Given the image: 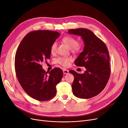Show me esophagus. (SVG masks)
I'll use <instances>...</instances> for the list:
<instances>
[{
	"mask_svg": "<svg viewBox=\"0 0 128 128\" xmlns=\"http://www.w3.org/2000/svg\"><path fill=\"white\" fill-rule=\"evenodd\" d=\"M63 73L64 74H68V72H69L68 70H66V69H65V68L63 69Z\"/></svg>",
	"mask_w": 128,
	"mask_h": 128,
	"instance_id": "esophagus-1",
	"label": "esophagus"
}]
</instances>
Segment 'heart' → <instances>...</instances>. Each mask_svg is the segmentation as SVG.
I'll return each mask as SVG.
<instances>
[{
  "label": "heart",
  "instance_id": "obj_1",
  "mask_svg": "<svg viewBox=\"0 0 128 128\" xmlns=\"http://www.w3.org/2000/svg\"><path fill=\"white\" fill-rule=\"evenodd\" d=\"M62 42L70 48H71L72 51L78 52L81 50L82 48V45L80 42H77V39L71 36H66L62 38ZM57 43L56 42H53L51 45L50 48V52L52 54H54L56 51ZM72 58L71 57H59L58 58L56 62L59 65H61L65 68L69 66L70 62L72 61Z\"/></svg>",
  "mask_w": 128,
  "mask_h": 128
}]
</instances>
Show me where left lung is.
<instances>
[{
    "label": "left lung",
    "instance_id": "obj_1",
    "mask_svg": "<svg viewBox=\"0 0 128 128\" xmlns=\"http://www.w3.org/2000/svg\"><path fill=\"white\" fill-rule=\"evenodd\" d=\"M68 33L81 36L84 49L75 61L77 66L86 70L78 74L71 70L74 77L72 85L74 95L81 98H90L101 92L110 77V56L105 43L91 30L86 28L71 29Z\"/></svg>",
    "mask_w": 128,
    "mask_h": 128
}]
</instances>
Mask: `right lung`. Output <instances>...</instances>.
<instances>
[{"label":"right lung","instance_id":"right-lung-1","mask_svg":"<svg viewBox=\"0 0 128 128\" xmlns=\"http://www.w3.org/2000/svg\"><path fill=\"white\" fill-rule=\"evenodd\" d=\"M60 35L51 30L31 32L22 39L16 53L14 66L19 83L29 96L40 101L54 97L56 86L63 75L62 70L57 68L48 75L41 65L50 58L51 45Z\"/></svg>","mask_w":128,"mask_h":128}]
</instances>
